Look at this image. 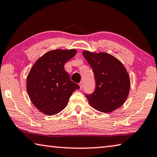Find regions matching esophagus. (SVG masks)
I'll list each match as a JSON object with an SVG mask.
<instances>
[{
	"mask_svg": "<svg viewBox=\"0 0 157 157\" xmlns=\"http://www.w3.org/2000/svg\"><path fill=\"white\" fill-rule=\"evenodd\" d=\"M79 88H80V89H82V87H83V82H81L79 84Z\"/></svg>",
	"mask_w": 157,
	"mask_h": 157,
	"instance_id": "34e87169",
	"label": "esophagus"
}]
</instances>
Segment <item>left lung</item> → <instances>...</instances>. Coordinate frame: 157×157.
<instances>
[{"label":"left lung","instance_id":"obj_1","mask_svg":"<svg viewBox=\"0 0 157 157\" xmlns=\"http://www.w3.org/2000/svg\"><path fill=\"white\" fill-rule=\"evenodd\" d=\"M83 56L94 71L95 89L86 95L89 104L103 113H109L123 105L130 89V78L124 65L106 52L84 50Z\"/></svg>","mask_w":157,"mask_h":157}]
</instances>
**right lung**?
Masks as SVG:
<instances>
[{
    "mask_svg": "<svg viewBox=\"0 0 157 157\" xmlns=\"http://www.w3.org/2000/svg\"><path fill=\"white\" fill-rule=\"evenodd\" d=\"M76 52L75 49L50 50L31 68L27 78V91L33 104L44 114L59 113L66 107L73 93L79 88L64 69L65 63Z\"/></svg>",
    "mask_w": 157,
    "mask_h": 157,
    "instance_id": "right-lung-1",
    "label": "right lung"
}]
</instances>
